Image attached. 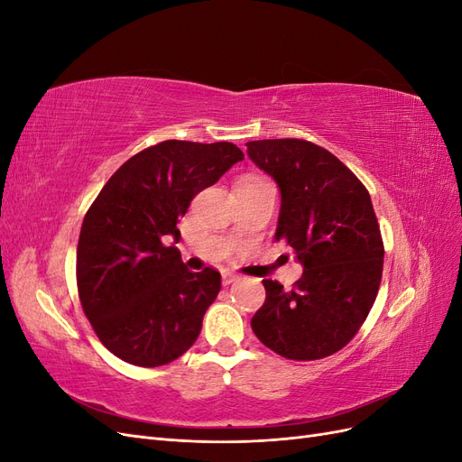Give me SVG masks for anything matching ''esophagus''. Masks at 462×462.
<instances>
[{
	"mask_svg": "<svg viewBox=\"0 0 462 462\" xmlns=\"http://www.w3.org/2000/svg\"><path fill=\"white\" fill-rule=\"evenodd\" d=\"M236 279H239V275H236V273L223 272V285H231V283L236 282Z\"/></svg>",
	"mask_w": 462,
	"mask_h": 462,
	"instance_id": "34e87169",
	"label": "esophagus"
}]
</instances>
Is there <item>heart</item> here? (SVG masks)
Segmentation results:
<instances>
[{
  "mask_svg": "<svg viewBox=\"0 0 462 462\" xmlns=\"http://www.w3.org/2000/svg\"><path fill=\"white\" fill-rule=\"evenodd\" d=\"M243 180H254V179H250V177H245V179H243Z\"/></svg>",
  "mask_w": 462,
  "mask_h": 462,
  "instance_id": "b5f03b06",
  "label": "heart"
}]
</instances>
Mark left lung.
I'll return each instance as SVG.
<instances>
[{"label":"left lung","mask_w":462,"mask_h":462,"mask_svg":"<svg viewBox=\"0 0 462 462\" xmlns=\"http://www.w3.org/2000/svg\"><path fill=\"white\" fill-rule=\"evenodd\" d=\"M282 192L275 241L302 265L295 289L263 279L265 302L250 326L291 360L329 356L351 341L375 300L383 243L366 187L326 148L300 138L246 143Z\"/></svg>","instance_id":"obj_1"}]
</instances>
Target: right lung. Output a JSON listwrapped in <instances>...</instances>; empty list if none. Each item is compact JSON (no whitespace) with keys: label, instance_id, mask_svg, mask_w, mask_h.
<instances>
[{"label":"right lung","instance_id":"add662e5","mask_svg":"<svg viewBox=\"0 0 462 462\" xmlns=\"http://www.w3.org/2000/svg\"><path fill=\"white\" fill-rule=\"evenodd\" d=\"M245 160L231 143L165 141L125 162L90 206L77 246L82 310L102 345L134 366L187 353L221 289L214 268L194 273L175 246L179 217L206 187Z\"/></svg>","mask_w":462,"mask_h":462}]
</instances>
